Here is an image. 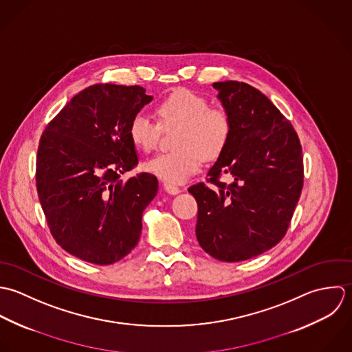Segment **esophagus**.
<instances>
[{"mask_svg":"<svg viewBox=\"0 0 352 352\" xmlns=\"http://www.w3.org/2000/svg\"><path fill=\"white\" fill-rule=\"evenodd\" d=\"M164 190L170 195H178L181 192V189L175 185H170V184H164Z\"/></svg>","mask_w":352,"mask_h":352,"instance_id":"obj_1","label":"esophagus"}]
</instances>
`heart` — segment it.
<instances>
[{"instance_id": "heart-1", "label": "heart", "mask_w": 352, "mask_h": 352, "mask_svg": "<svg viewBox=\"0 0 352 352\" xmlns=\"http://www.w3.org/2000/svg\"><path fill=\"white\" fill-rule=\"evenodd\" d=\"M153 121L138 113L129 124V138L142 152L153 151L162 132L177 129L174 145L177 151L160 153L145 163V170L164 184L178 185L200 170L201 159L213 160L226 149L232 133L228 111L210 106L207 98L189 91L177 89L162 99Z\"/></svg>"}]
</instances>
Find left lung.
<instances>
[{
    "label": "left lung",
    "instance_id": "8db88e82",
    "mask_svg": "<svg viewBox=\"0 0 352 352\" xmlns=\"http://www.w3.org/2000/svg\"><path fill=\"white\" fill-rule=\"evenodd\" d=\"M232 133L207 182L188 190L197 201L196 236L219 261L256 257L285 235L303 188V156L291 122L257 88L213 82ZM227 175L230 183L221 178Z\"/></svg>",
    "mask_w": 352,
    "mask_h": 352
}]
</instances>
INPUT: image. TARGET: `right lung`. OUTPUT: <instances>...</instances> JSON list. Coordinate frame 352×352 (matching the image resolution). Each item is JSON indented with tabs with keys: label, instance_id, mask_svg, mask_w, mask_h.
<instances>
[{
	"label": "right lung",
	"instance_id": "1",
	"mask_svg": "<svg viewBox=\"0 0 352 352\" xmlns=\"http://www.w3.org/2000/svg\"><path fill=\"white\" fill-rule=\"evenodd\" d=\"M152 96L140 85L95 84L47 124L36 155V190L56 242L96 265L120 261L139 243L141 216L157 179L120 175L139 163L129 124Z\"/></svg>",
	"mask_w": 352,
	"mask_h": 352
}]
</instances>
